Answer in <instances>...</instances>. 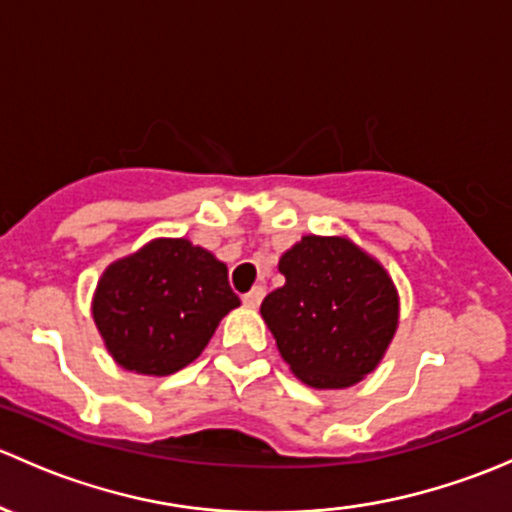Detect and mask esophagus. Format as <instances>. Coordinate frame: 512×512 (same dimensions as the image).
<instances>
[{
  "label": "esophagus",
  "mask_w": 512,
  "mask_h": 512,
  "mask_svg": "<svg viewBox=\"0 0 512 512\" xmlns=\"http://www.w3.org/2000/svg\"><path fill=\"white\" fill-rule=\"evenodd\" d=\"M265 287H252L250 292L245 294V297H242V301H245V306L247 309H257V306L262 304V299H265Z\"/></svg>",
  "instance_id": "34e87169"
}]
</instances>
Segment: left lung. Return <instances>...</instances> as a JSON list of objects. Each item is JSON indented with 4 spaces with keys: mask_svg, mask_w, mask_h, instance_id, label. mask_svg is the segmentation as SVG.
<instances>
[{
    "mask_svg": "<svg viewBox=\"0 0 512 512\" xmlns=\"http://www.w3.org/2000/svg\"><path fill=\"white\" fill-rule=\"evenodd\" d=\"M279 272L287 282L267 294L260 314L301 383L341 390L373 373L400 319L385 267L348 238L304 235Z\"/></svg>",
    "mask_w": 512,
    "mask_h": 512,
    "instance_id": "1",
    "label": "left lung"
}]
</instances>
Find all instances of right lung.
Here are the masks:
<instances>
[{
    "mask_svg": "<svg viewBox=\"0 0 512 512\" xmlns=\"http://www.w3.org/2000/svg\"><path fill=\"white\" fill-rule=\"evenodd\" d=\"M235 306L223 262L184 238H159L102 272L93 319L117 365L171 375L201 355Z\"/></svg>",
    "mask_w": 512,
    "mask_h": 512,
    "instance_id": "1",
    "label": "right lung"
}]
</instances>
